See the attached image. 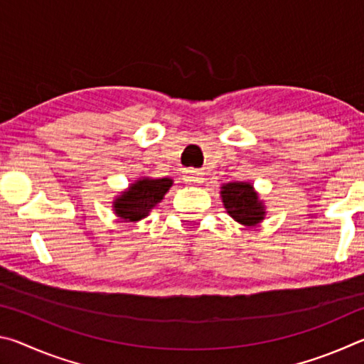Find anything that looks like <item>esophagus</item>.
I'll return each mask as SVG.
<instances>
[{"mask_svg":"<svg viewBox=\"0 0 364 364\" xmlns=\"http://www.w3.org/2000/svg\"><path fill=\"white\" fill-rule=\"evenodd\" d=\"M183 180L186 181V184H194V186H197V184H202L204 183V173L199 170H193V168H188L183 171Z\"/></svg>","mask_w":364,"mask_h":364,"instance_id":"esophagus-1","label":"esophagus"}]
</instances>
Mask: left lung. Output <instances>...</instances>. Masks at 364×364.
I'll use <instances>...</instances> for the list:
<instances>
[{
	"label": "left lung",
	"mask_w": 364,
	"mask_h": 364,
	"mask_svg": "<svg viewBox=\"0 0 364 364\" xmlns=\"http://www.w3.org/2000/svg\"><path fill=\"white\" fill-rule=\"evenodd\" d=\"M221 202L230 217L244 226H257L267 217V207L254 188L247 181L225 183L220 191Z\"/></svg>",
	"instance_id": "obj_1"
}]
</instances>
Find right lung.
Here are the masks:
<instances>
[{
	"mask_svg": "<svg viewBox=\"0 0 364 364\" xmlns=\"http://www.w3.org/2000/svg\"><path fill=\"white\" fill-rule=\"evenodd\" d=\"M173 186L171 178H151L143 176L132 183L120 196H115L112 210L123 221H139L157 204L162 202L168 189Z\"/></svg>",
	"mask_w": 364,
	"mask_h": 364,
	"instance_id": "add662e5",
	"label": "right lung"
}]
</instances>
